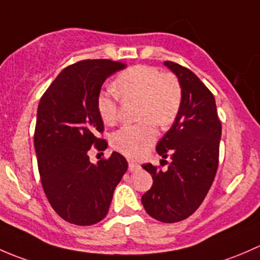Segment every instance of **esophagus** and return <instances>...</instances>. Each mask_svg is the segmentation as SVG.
<instances>
[{
    "mask_svg": "<svg viewBox=\"0 0 260 260\" xmlns=\"http://www.w3.org/2000/svg\"><path fill=\"white\" fill-rule=\"evenodd\" d=\"M140 169V165L136 162H129V171H136Z\"/></svg>",
    "mask_w": 260,
    "mask_h": 260,
    "instance_id": "esophagus-1",
    "label": "esophagus"
}]
</instances>
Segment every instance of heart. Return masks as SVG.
Listing matches in <instances>:
<instances>
[{
    "instance_id": "heart-1",
    "label": "heart",
    "mask_w": 260,
    "mask_h": 260,
    "mask_svg": "<svg viewBox=\"0 0 260 260\" xmlns=\"http://www.w3.org/2000/svg\"><path fill=\"white\" fill-rule=\"evenodd\" d=\"M114 89L124 100H139L136 125L124 126L111 136V145L129 159H140L156 140V125L167 127L175 121L181 106V86L175 76L161 74L148 65L131 66L114 82ZM96 108L104 124L117 120V104L111 95L101 92Z\"/></svg>"
}]
</instances>
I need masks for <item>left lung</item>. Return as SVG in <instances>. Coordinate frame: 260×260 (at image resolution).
<instances>
[{"instance_id": "8db88e82", "label": "left lung", "mask_w": 260, "mask_h": 260, "mask_svg": "<svg viewBox=\"0 0 260 260\" xmlns=\"http://www.w3.org/2000/svg\"><path fill=\"white\" fill-rule=\"evenodd\" d=\"M164 65L178 77L183 99L175 121L157 143L167 170L151 164L143 168L152 175V186L141 198L146 213L162 223H176L191 215L207 197L218 169L221 124L215 99L199 77L171 61ZM162 161V160H161Z\"/></svg>"}]
</instances>
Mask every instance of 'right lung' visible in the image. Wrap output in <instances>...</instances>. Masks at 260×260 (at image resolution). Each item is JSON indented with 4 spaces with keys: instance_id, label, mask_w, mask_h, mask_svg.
<instances>
[{
    "instance_id": "obj_1",
    "label": "right lung",
    "mask_w": 260,
    "mask_h": 260,
    "mask_svg": "<svg viewBox=\"0 0 260 260\" xmlns=\"http://www.w3.org/2000/svg\"><path fill=\"white\" fill-rule=\"evenodd\" d=\"M124 63L85 60L63 69L39 104L35 150L42 188L53 210L71 224L92 225L106 216L114 190L127 170V161L114 151L92 164V145L105 150L98 139L104 124L96 108L101 86Z\"/></svg>"
}]
</instances>
